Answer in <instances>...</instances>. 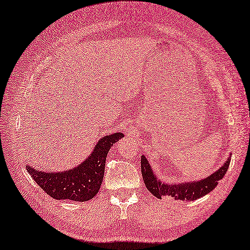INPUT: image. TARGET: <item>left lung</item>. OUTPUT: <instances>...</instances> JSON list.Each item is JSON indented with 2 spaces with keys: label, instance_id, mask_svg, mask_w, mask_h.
Masks as SVG:
<instances>
[{
  "label": "left lung",
  "instance_id": "left-lung-1",
  "mask_svg": "<svg viewBox=\"0 0 250 250\" xmlns=\"http://www.w3.org/2000/svg\"><path fill=\"white\" fill-rule=\"evenodd\" d=\"M230 157L227 158L226 162L223 166L211 174L208 177L202 180L179 182V184H171V182L161 181L154 173L149 162L145 156H141V171L145 187L147 190L157 198L163 196H169L174 199H179L182 202H190L203 197L215 188L218 185V181L223 179L226 174L228 167L230 164Z\"/></svg>",
  "mask_w": 250,
  "mask_h": 250
}]
</instances>
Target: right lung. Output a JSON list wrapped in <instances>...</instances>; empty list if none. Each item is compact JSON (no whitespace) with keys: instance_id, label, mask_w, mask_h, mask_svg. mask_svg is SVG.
Wrapping results in <instances>:
<instances>
[{"instance_id":"right-lung-1","label":"right lung","mask_w":250,"mask_h":250,"mask_svg":"<svg viewBox=\"0 0 250 250\" xmlns=\"http://www.w3.org/2000/svg\"><path fill=\"white\" fill-rule=\"evenodd\" d=\"M124 137L114 132L103 137L92 153L79 166L63 172H43L26 166L28 174L47 195L57 200L87 202L100 191L105 173V163L111 146Z\"/></svg>"}]
</instances>
